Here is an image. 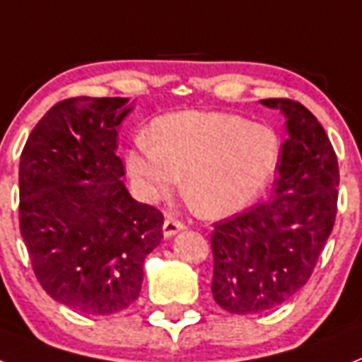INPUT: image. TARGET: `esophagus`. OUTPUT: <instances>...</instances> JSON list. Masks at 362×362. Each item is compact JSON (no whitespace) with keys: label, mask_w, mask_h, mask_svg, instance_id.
<instances>
[{"label":"esophagus","mask_w":362,"mask_h":362,"mask_svg":"<svg viewBox=\"0 0 362 362\" xmlns=\"http://www.w3.org/2000/svg\"><path fill=\"white\" fill-rule=\"evenodd\" d=\"M182 230H184V223H180V221H176L173 217H167L163 221V235L165 238H173L175 233L182 232Z\"/></svg>","instance_id":"1"}]
</instances>
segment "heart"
<instances>
[{"label":"heart","mask_w":362,"mask_h":362,"mask_svg":"<svg viewBox=\"0 0 362 362\" xmlns=\"http://www.w3.org/2000/svg\"><path fill=\"white\" fill-rule=\"evenodd\" d=\"M124 163L145 200L167 197L184 175V195L197 214L221 218L250 206L274 178V130L226 112L186 110L158 117Z\"/></svg>","instance_id":"obj_1"}]
</instances>
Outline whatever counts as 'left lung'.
Returning <instances> with one entry per match:
<instances>
[{
    "mask_svg": "<svg viewBox=\"0 0 362 362\" xmlns=\"http://www.w3.org/2000/svg\"><path fill=\"white\" fill-rule=\"evenodd\" d=\"M285 117L269 202L215 223L214 300L233 315L274 309L308 284L337 215L339 165L326 130L303 105L263 99Z\"/></svg>",
    "mask_w": 362,
    "mask_h": 362,
    "instance_id": "1",
    "label": "left lung"
}]
</instances>
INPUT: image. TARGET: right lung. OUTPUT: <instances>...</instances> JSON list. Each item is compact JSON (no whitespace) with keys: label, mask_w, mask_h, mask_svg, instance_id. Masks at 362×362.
Masks as SVG:
<instances>
[{"label":"right lung","mask_w":362,"mask_h":362,"mask_svg":"<svg viewBox=\"0 0 362 362\" xmlns=\"http://www.w3.org/2000/svg\"><path fill=\"white\" fill-rule=\"evenodd\" d=\"M123 97L54 105L20 158V232L33 270L57 302L114 315L138 300L145 257L163 239V215L124 187L117 129Z\"/></svg>","instance_id":"add662e5"}]
</instances>
